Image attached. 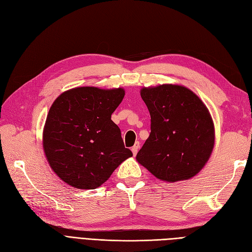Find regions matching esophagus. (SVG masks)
Segmentation results:
<instances>
[{"mask_svg":"<svg viewBox=\"0 0 252 252\" xmlns=\"http://www.w3.org/2000/svg\"><path fill=\"white\" fill-rule=\"evenodd\" d=\"M139 148H140V143L139 142H136L133 146L131 147V151H132V154H133V156H135L136 154H138V150H139Z\"/></svg>","mask_w":252,"mask_h":252,"instance_id":"34e87169","label":"esophagus"}]
</instances>
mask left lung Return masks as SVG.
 Here are the masks:
<instances>
[{"label":"left lung","instance_id":"left-lung-1","mask_svg":"<svg viewBox=\"0 0 252 252\" xmlns=\"http://www.w3.org/2000/svg\"><path fill=\"white\" fill-rule=\"evenodd\" d=\"M141 96L150 113L151 131L136 155L138 162L163 181L194 177L215 145L207 107L191 90L171 84L143 88Z\"/></svg>","mask_w":252,"mask_h":252}]
</instances>
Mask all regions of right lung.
I'll use <instances>...</instances> for the list:
<instances>
[{"label":"right lung","mask_w":252,"mask_h":252,"mask_svg":"<svg viewBox=\"0 0 252 252\" xmlns=\"http://www.w3.org/2000/svg\"><path fill=\"white\" fill-rule=\"evenodd\" d=\"M125 95L123 88L78 87L53 102L43 133L47 161L58 177L79 189H94L132 157L111 114Z\"/></svg>","instance_id":"obj_1"}]
</instances>
